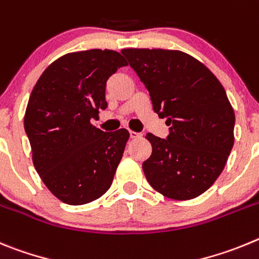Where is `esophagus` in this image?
<instances>
[{"instance_id":"obj_1","label":"esophagus","mask_w":259,"mask_h":259,"mask_svg":"<svg viewBox=\"0 0 259 259\" xmlns=\"http://www.w3.org/2000/svg\"><path fill=\"white\" fill-rule=\"evenodd\" d=\"M130 138L132 139H138V138H141V134H139V133H137V132H133V130H130Z\"/></svg>"}]
</instances>
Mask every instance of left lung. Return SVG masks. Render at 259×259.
I'll return each instance as SVG.
<instances>
[{
    "mask_svg": "<svg viewBox=\"0 0 259 259\" xmlns=\"http://www.w3.org/2000/svg\"><path fill=\"white\" fill-rule=\"evenodd\" d=\"M121 53L150 93L153 111L170 125L166 139L146 135L152 146L142 165L147 181L169 199L200 196L221 176L235 142V112L222 83L183 51Z\"/></svg>",
    "mask_w": 259,
    "mask_h": 259,
    "instance_id": "1",
    "label": "left lung"
}]
</instances>
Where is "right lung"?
Here are the masks:
<instances>
[{"mask_svg":"<svg viewBox=\"0 0 259 259\" xmlns=\"http://www.w3.org/2000/svg\"><path fill=\"white\" fill-rule=\"evenodd\" d=\"M125 58L113 50L69 53L39 76L28 101L24 129L39 178L55 197L83 205L108 191L130 134L90 122L107 108L106 83Z\"/></svg>","mask_w":259,"mask_h":259,"instance_id":"1","label":"right lung"}]
</instances>
